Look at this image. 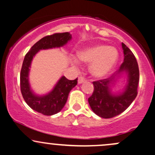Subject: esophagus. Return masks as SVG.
Returning a JSON list of instances; mask_svg holds the SVG:
<instances>
[{"label": "esophagus", "mask_w": 155, "mask_h": 155, "mask_svg": "<svg viewBox=\"0 0 155 155\" xmlns=\"http://www.w3.org/2000/svg\"><path fill=\"white\" fill-rule=\"evenodd\" d=\"M85 81H86V79L84 77H82V76H79V77L78 78V84H81L84 83Z\"/></svg>", "instance_id": "esophagus-1"}]
</instances>
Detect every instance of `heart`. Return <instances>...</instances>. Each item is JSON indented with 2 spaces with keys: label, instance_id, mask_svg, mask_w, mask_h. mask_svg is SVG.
<instances>
[{
  "label": "heart",
  "instance_id": "1",
  "mask_svg": "<svg viewBox=\"0 0 155 155\" xmlns=\"http://www.w3.org/2000/svg\"><path fill=\"white\" fill-rule=\"evenodd\" d=\"M78 58L85 63H90V71L95 77L104 78L116 67L119 53L116 48L105 44H93L78 51ZM78 65L77 60H73Z\"/></svg>",
  "mask_w": 155,
  "mask_h": 155
}]
</instances>
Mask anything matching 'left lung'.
<instances>
[{
    "label": "left lung",
    "mask_w": 155,
    "mask_h": 155,
    "mask_svg": "<svg viewBox=\"0 0 155 155\" xmlns=\"http://www.w3.org/2000/svg\"><path fill=\"white\" fill-rule=\"evenodd\" d=\"M124 62L116 74L108 79L93 81L94 91L88 98L92 111L104 119L112 118L125 111L136 99L139 81V69L134 54L125 44L122 43ZM126 75L127 80L121 92L114 93L118 79L122 75Z\"/></svg>",
    "instance_id": "1"
}]
</instances>
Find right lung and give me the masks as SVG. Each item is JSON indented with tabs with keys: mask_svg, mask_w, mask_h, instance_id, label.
Instances as JSON below:
<instances>
[{
	"mask_svg": "<svg viewBox=\"0 0 155 155\" xmlns=\"http://www.w3.org/2000/svg\"><path fill=\"white\" fill-rule=\"evenodd\" d=\"M71 38V34L68 32L44 37L31 48L23 60L20 72V87L22 97L32 109L44 115L51 116L63 109L69 92L77 84V78L74 80H68L64 76H61L50 92L45 95H38L32 90L29 81L32 60L39 51L62 47L66 45Z\"/></svg>",
	"mask_w": 155,
	"mask_h": 155,
	"instance_id": "1",
	"label": "right lung"
}]
</instances>
